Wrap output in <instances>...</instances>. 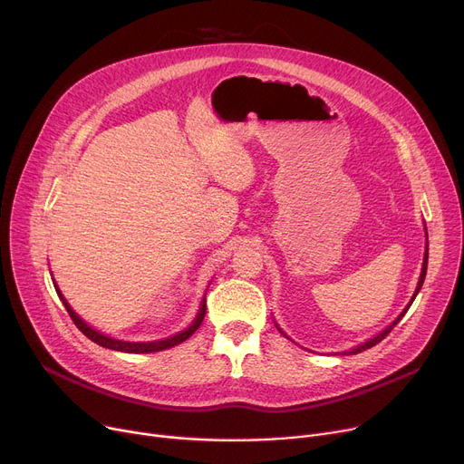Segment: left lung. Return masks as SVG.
<instances>
[{"instance_id": "1", "label": "left lung", "mask_w": 464, "mask_h": 464, "mask_svg": "<svg viewBox=\"0 0 464 464\" xmlns=\"http://www.w3.org/2000/svg\"><path fill=\"white\" fill-rule=\"evenodd\" d=\"M427 261H429V242H427V250H425V257H423V266H421V275H420V282H418V287H416V291H413V295H411V299H410V303L406 304V308L401 312V315H399V318L392 324V325H389V327H385L382 333H378L376 336H372V338H369L367 340V343H362V344H359L357 348H353V350H348V352H344V353H361V352H364V350H369V348H372V346H376L378 343H382V340L389 334V333H392L393 331V327L402 320V315L408 312V308L411 306V303H413V299H416V295L420 294V289H421V285H423V282H425V275H427ZM278 327V325H276ZM278 331L284 334V331L278 327ZM285 336V334H284Z\"/></svg>"}]
</instances>
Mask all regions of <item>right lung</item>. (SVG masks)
Wrapping results in <instances>:
<instances>
[{"label":"right lung","mask_w":464,"mask_h":464,"mask_svg":"<svg viewBox=\"0 0 464 464\" xmlns=\"http://www.w3.org/2000/svg\"><path fill=\"white\" fill-rule=\"evenodd\" d=\"M54 287H56V291H58L60 301L63 303L65 310L69 312L71 320L75 322V325L82 331V334H86V336L92 340V343L100 344V346H103V348L116 350V352H126V353H152V352H161V350L173 348V346L184 343L186 338H189L195 331L199 329V325L203 324L205 314H207V299H203L201 308H199L198 315H195L193 324H191L189 327H186L184 331H180V333H177V334H173V336H169V338H163V340H152V343H128V340H116V338H111V336H107V334H103V333H100V331H95L93 327H90L82 318H79L77 312L69 306V303L65 301V297L62 295V291L58 289L56 284H54Z\"/></svg>","instance_id":"obj_1"}]
</instances>
